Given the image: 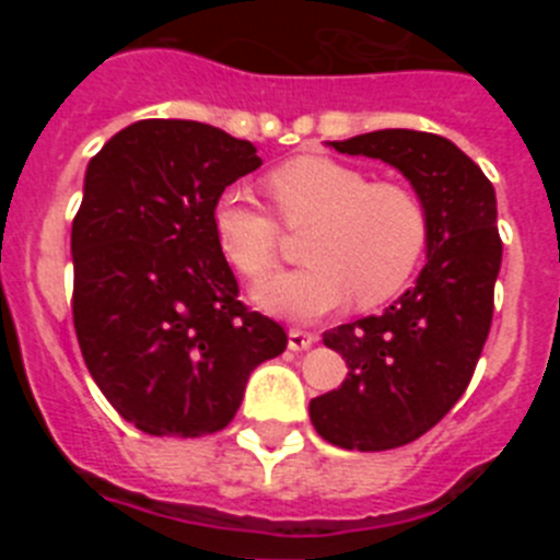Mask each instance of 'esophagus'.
I'll list each match as a JSON object with an SVG mask.
<instances>
[{"mask_svg":"<svg viewBox=\"0 0 560 560\" xmlns=\"http://www.w3.org/2000/svg\"><path fill=\"white\" fill-rule=\"evenodd\" d=\"M316 345V336L314 334H305V330H289V350L300 353V350H308Z\"/></svg>","mask_w":560,"mask_h":560,"instance_id":"obj_1","label":"esophagus"}]
</instances>
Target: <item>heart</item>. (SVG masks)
Wrapping results in <instances>:
<instances>
[{
  "label": "heart",
  "instance_id": "1",
  "mask_svg": "<svg viewBox=\"0 0 560 560\" xmlns=\"http://www.w3.org/2000/svg\"><path fill=\"white\" fill-rule=\"evenodd\" d=\"M269 192L289 226H314L305 241L311 266L257 283L252 300L264 311L311 323L341 308L393 300L418 271L429 241L423 201L409 187L373 182L330 156H300L269 176ZM221 255L246 277L277 266L280 226L241 187H230L210 212Z\"/></svg>",
  "mask_w": 560,
  "mask_h": 560
}]
</instances>
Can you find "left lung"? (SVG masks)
Wrapping results in <instances>:
<instances>
[{"label":"left lung","instance_id":"obj_1","mask_svg":"<svg viewBox=\"0 0 560 560\" xmlns=\"http://www.w3.org/2000/svg\"><path fill=\"white\" fill-rule=\"evenodd\" d=\"M328 145L393 165L427 207V266L384 314L323 336L350 373L308 407L334 446L387 452L427 434L471 381L502 266L497 192L477 162L438 133L384 128Z\"/></svg>","mask_w":560,"mask_h":560}]
</instances>
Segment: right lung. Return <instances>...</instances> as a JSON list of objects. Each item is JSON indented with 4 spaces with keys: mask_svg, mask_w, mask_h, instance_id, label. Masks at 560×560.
Masks as SVG:
<instances>
[{
    "mask_svg": "<svg viewBox=\"0 0 560 560\" xmlns=\"http://www.w3.org/2000/svg\"><path fill=\"white\" fill-rule=\"evenodd\" d=\"M264 160L192 120H140L92 156L72 221V319L89 373L145 434L224 429L285 330L237 303L212 235L221 192Z\"/></svg>",
    "mask_w": 560,
    "mask_h": 560,
    "instance_id": "obj_1",
    "label": "right lung"
}]
</instances>
